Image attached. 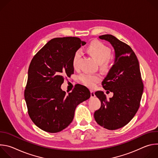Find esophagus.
Wrapping results in <instances>:
<instances>
[{
	"instance_id": "obj_1",
	"label": "esophagus",
	"mask_w": 158,
	"mask_h": 158,
	"mask_svg": "<svg viewBox=\"0 0 158 158\" xmlns=\"http://www.w3.org/2000/svg\"><path fill=\"white\" fill-rule=\"evenodd\" d=\"M90 92H91V98H93V97L95 96L94 91H93V90H91V91H90Z\"/></svg>"
}]
</instances>
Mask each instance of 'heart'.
Returning <instances> with one entry per match:
<instances>
[{
    "label": "heart",
    "mask_w": 158,
    "mask_h": 158,
    "mask_svg": "<svg viewBox=\"0 0 158 158\" xmlns=\"http://www.w3.org/2000/svg\"><path fill=\"white\" fill-rule=\"evenodd\" d=\"M87 51L96 60H97L101 67L106 69L110 64L109 57L110 56V49L107 46L100 41H94L87 48ZM81 56L79 51H77L74 54L72 64L74 68H76L78 62ZM81 81L86 86L93 87L96 83L100 79V76L98 74H83L79 77Z\"/></svg>",
    "instance_id": "heart-1"
}]
</instances>
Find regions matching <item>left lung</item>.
I'll return each instance as SVG.
<instances>
[{"label": "left lung", "instance_id": "obj_1", "mask_svg": "<svg viewBox=\"0 0 158 158\" xmlns=\"http://www.w3.org/2000/svg\"><path fill=\"white\" fill-rule=\"evenodd\" d=\"M99 37L109 42L115 52L114 64L102 82L113 96L107 100L103 91H96L101 106L94 116L101 126L115 130L126 126L136 114L144 86L138 58L131 47L110 34Z\"/></svg>", "mask_w": 158, "mask_h": 158}]
</instances>
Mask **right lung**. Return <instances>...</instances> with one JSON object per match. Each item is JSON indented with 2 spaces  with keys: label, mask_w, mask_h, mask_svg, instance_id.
<instances>
[{
  "label": "right lung",
  "mask_w": 158,
  "mask_h": 158,
  "mask_svg": "<svg viewBox=\"0 0 158 158\" xmlns=\"http://www.w3.org/2000/svg\"><path fill=\"white\" fill-rule=\"evenodd\" d=\"M84 44L78 37L54 38L31 60L24 98L31 119L44 131L56 133L66 128L76 107L91 97L89 90L81 84L68 94L61 89L64 76L74 73V54Z\"/></svg>",
  "instance_id": "add662e5"
}]
</instances>
